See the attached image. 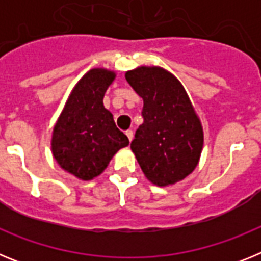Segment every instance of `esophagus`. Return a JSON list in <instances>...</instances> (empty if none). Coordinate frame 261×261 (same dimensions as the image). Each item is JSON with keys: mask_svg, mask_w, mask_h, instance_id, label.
<instances>
[{"mask_svg": "<svg viewBox=\"0 0 261 261\" xmlns=\"http://www.w3.org/2000/svg\"><path fill=\"white\" fill-rule=\"evenodd\" d=\"M125 135H126V137L129 138V141H132V140H133V130H130V129H129V130H126V132H125Z\"/></svg>", "mask_w": 261, "mask_h": 261, "instance_id": "34e87169", "label": "esophagus"}]
</instances>
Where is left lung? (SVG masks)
Listing matches in <instances>:
<instances>
[{"label": "left lung", "mask_w": 261, "mask_h": 261, "mask_svg": "<svg viewBox=\"0 0 261 261\" xmlns=\"http://www.w3.org/2000/svg\"><path fill=\"white\" fill-rule=\"evenodd\" d=\"M128 84L144 99V123L130 149L145 176L165 187L183 180L201 155L204 133L183 85L159 66L125 73Z\"/></svg>", "instance_id": "obj_1"}]
</instances>
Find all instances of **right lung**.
Instances as JSON below:
<instances>
[{"mask_svg": "<svg viewBox=\"0 0 261 261\" xmlns=\"http://www.w3.org/2000/svg\"><path fill=\"white\" fill-rule=\"evenodd\" d=\"M116 74L91 69L78 81L53 128L52 153L61 168L82 180L102 174L129 140L115 125L103 98Z\"/></svg>", "mask_w": 261, "mask_h": 261, "instance_id": "right-lung-1", "label": "right lung"}]
</instances>
